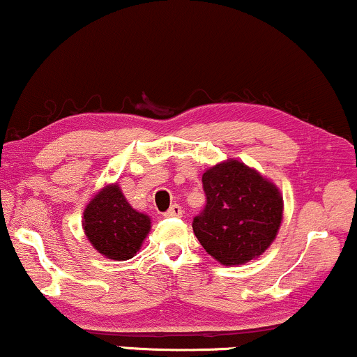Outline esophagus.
<instances>
[{"label": "esophagus", "mask_w": 357, "mask_h": 357, "mask_svg": "<svg viewBox=\"0 0 357 357\" xmlns=\"http://www.w3.org/2000/svg\"><path fill=\"white\" fill-rule=\"evenodd\" d=\"M181 215H183V208L179 206V204H173V206H171L169 210L165 213L166 218H178V216H181Z\"/></svg>", "instance_id": "1"}]
</instances>
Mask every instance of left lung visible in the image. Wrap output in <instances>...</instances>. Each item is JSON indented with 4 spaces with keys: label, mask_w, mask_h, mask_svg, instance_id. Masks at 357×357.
Listing matches in <instances>:
<instances>
[{
    "label": "left lung",
    "mask_w": 357,
    "mask_h": 357,
    "mask_svg": "<svg viewBox=\"0 0 357 357\" xmlns=\"http://www.w3.org/2000/svg\"><path fill=\"white\" fill-rule=\"evenodd\" d=\"M206 203L192 218V231L221 265H241L265 252L282 223L275 184L240 161H227L203 174Z\"/></svg>",
    "instance_id": "left-lung-1"
}]
</instances>
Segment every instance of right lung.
Here are the masks:
<instances>
[{"mask_svg":"<svg viewBox=\"0 0 357 357\" xmlns=\"http://www.w3.org/2000/svg\"><path fill=\"white\" fill-rule=\"evenodd\" d=\"M84 230L97 252L112 260L136 255L151 230V220L127 203L117 184L104 188L84 211Z\"/></svg>","mask_w":357,"mask_h":357,"instance_id":"add662e5","label":"right lung"}]
</instances>
